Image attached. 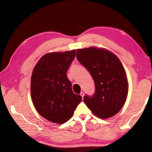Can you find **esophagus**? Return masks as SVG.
<instances>
[{"instance_id": "1", "label": "esophagus", "mask_w": 152, "mask_h": 152, "mask_svg": "<svg viewBox=\"0 0 152 152\" xmlns=\"http://www.w3.org/2000/svg\"><path fill=\"white\" fill-rule=\"evenodd\" d=\"M80 96H82V99H83V98H84V92H81V93H80Z\"/></svg>"}]
</instances>
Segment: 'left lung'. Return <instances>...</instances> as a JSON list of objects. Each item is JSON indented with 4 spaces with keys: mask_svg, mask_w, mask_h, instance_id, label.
Listing matches in <instances>:
<instances>
[{
    "mask_svg": "<svg viewBox=\"0 0 152 152\" xmlns=\"http://www.w3.org/2000/svg\"><path fill=\"white\" fill-rule=\"evenodd\" d=\"M77 58L90 73L94 93L85 95L84 102L95 115L108 118L117 114L127 99L128 83L118 58L107 50L89 48L78 49Z\"/></svg>",
    "mask_w": 152,
    "mask_h": 152,
    "instance_id": "left-lung-1",
    "label": "left lung"
}]
</instances>
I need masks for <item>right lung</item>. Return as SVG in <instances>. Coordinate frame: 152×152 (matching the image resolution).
Instances as JSON below:
<instances>
[{"label":"right lung","mask_w":152,"mask_h":152,"mask_svg":"<svg viewBox=\"0 0 152 152\" xmlns=\"http://www.w3.org/2000/svg\"><path fill=\"white\" fill-rule=\"evenodd\" d=\"M76 50L46 54L35 65L31 78L32 102L39 114L49 121L63 124L82 101L73 93L66 72Z\"/></svg>","instance_id":"obj_1"}]
</instances>
